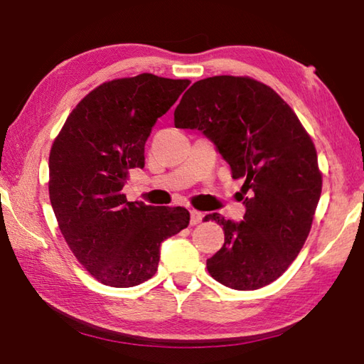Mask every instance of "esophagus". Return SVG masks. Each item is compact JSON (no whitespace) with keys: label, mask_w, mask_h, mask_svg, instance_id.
I'll return each instance as SVG.
<instances>
[{"label":"esophagus","mask_w":364,"mask_h":364,"mask_svg":"<svg viewBox=\"0 0 364 364\" xmlns=\"http://www.w3.org/2000/svg\"><path fill=\"white\" fill-rule=\"evenodd\" d=\"M202 220H204V213L197 212V210H191V225H199Z\"/></svg>","instance_id":"1"}]
</instances>
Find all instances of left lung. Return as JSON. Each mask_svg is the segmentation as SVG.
<instances>
[{
    "mask_svg": "<svg viewBox=\"0 0 364 364\" xmlns=\"http://www.w3.org/2000/svg\"><path fill=\"white\" fill-rule=\"evenodd\" d=\"M175 127L199 130L244 178L242 221L210 213L225 244L207 260L213 279L255 291L279 278L310 232L321 173L316 149L297 115L269 86L247 77L199 80L175 109Z\"/></svg>",
    "mask_w": 364,
    "mask_h": 364,
    "instance_id": "8db88e82",
    "label": "left lung"
}]
</instances>
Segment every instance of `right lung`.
Listing matches in <instances>:
<instances>
[{
    "label": "right lung",
    "mask_w": 364,
    "mask_h": 364,
    "mask_svg": "<svg viewBox=\"0 0 364 364\" xmlns=\"http://www.w3.org/2000/svg\"><path fill=\"white\" fill-rule=\"evenodd\" d=\"M189 80L141 73L102 83L67 117L49 154V199L73 255L106 286L133 287L156 274L160 244L189 225L183 207L128 202L122 189L144 167L154 123Z\"/></svg>",
    "instance_id": "right-lung-1"
}]
</instances>
